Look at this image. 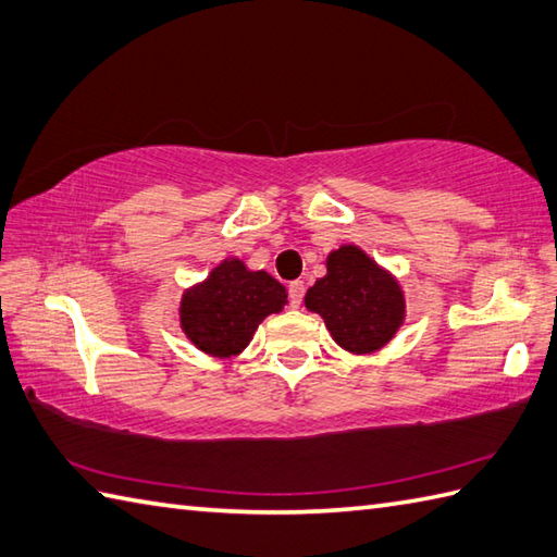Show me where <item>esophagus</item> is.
<instances>
[{
    "mask_svg": "<svg viewBox=\"0 0 557 557\" xmlns=\"http://www.w3.org/2000/svg\"><path fill=\"white\" fill-rule=\"evenodd\" d=\"M288 298H290V307H300L302 298H305V283L302 281H293L288 286Z\"/></svg>",
    "mask_w": 557,
    "mask_h": 557,
    "instance_id": "esophagus-1",
    "label": "esophagus"
}]
</instances>
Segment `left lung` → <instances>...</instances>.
I'll use <instances>...</instances> for the list:
<instances>
[{
    "mask_svg": "<svg viewBox=\"0 0 557 557\" xmlns=\"http://www.w3.org/2000/svg\"><path fill=\"white\" fill-rule=\"evenodd\" d=\"M326 269L305 295L307 310L321 314L341 348L357 355L383 348L405 317L398 281L355 245L331 252Z\"/></svg>",
    "mask_w": 557,
    "mask_h": 557,
    "instance_id": "left-lung-1",
    "label": "left lung"
}]
</instances>
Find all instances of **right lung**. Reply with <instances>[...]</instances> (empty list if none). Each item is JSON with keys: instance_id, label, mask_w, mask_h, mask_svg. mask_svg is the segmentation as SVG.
I'll return each mask as SVG.
<instances>
[{"instance_id": "1", "label": "right lung", "mask_w": 557, "mask_h": 557, "mask_svg": "<svg viewBox=\"0 0 557 557\" xmlns=\"http://www.w3.org/2000/svg\"><path fill=\"white\" fill-rule=\"evenodd\" d=\"M286 288L267 271H247L240 259H224L181 302V326L197 348L214 357L238 355L262 319L281 312Z\"/></svg>"}]
</instances>
